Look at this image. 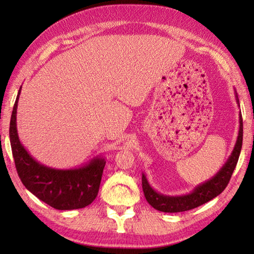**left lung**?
<instances>
[{
    "label": "left lung",
    "instance_id": "obj_1",
    "mask_svg": "<svg viewBox=\"0 0 254 254\" xmlns=\"http://www.w3.org/2000/svg\"><path fill=\"white\" fill-rule=\"evenodd\" d=\"M236 101L238 106L239 98L238 95L235 91ZM242 135H244V126H242V116L239 112V131L235 147L231 152L228 159L219 169L216 175L210 178L207 181H205L201 185L196 186L190 193L182 194V195H165L157 192L155 189L149 185L146 178V175L142 174V188L145 198L149 205L164 213H179L186 212L195 208L197 206L207 203L210 199L216 197L222 193L225 188L227 187L228 182L231 178V175L236 168V165L238 163L239 155L242 147Z\"/></svg>",
    "mask_w": 254,
    "mask_h": 254
}]
</instances>
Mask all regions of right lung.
Instances as JSON below:
<instances>
[{"label": "right lung", "instance_id": "obj_1", "mask_svg": "<svg viewBox=\"0 0 254 254\" xmlns=\"http://www.w3.org/2000/svg\"><path fill=\"white\" fill-rule=\"evenodd\" d=\"M21 86L9 123V141L17 174L25 188L42 202L60 210L77 209L93 203L99 191L106 165L104 156L69 169H57L39 163L27 152L17 133V105Z\"/></svg>", "mask_w": 254, "mask_h": 254}]
</instances>
